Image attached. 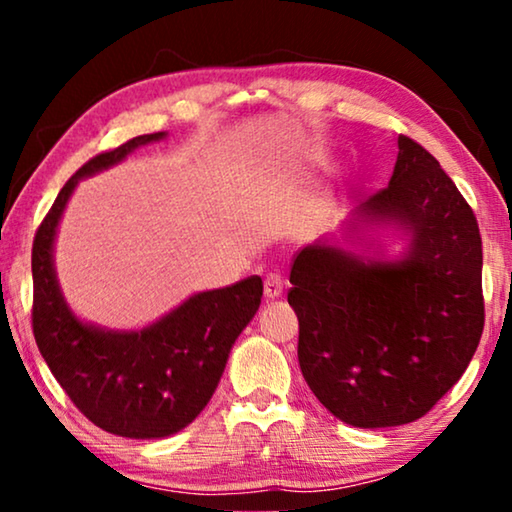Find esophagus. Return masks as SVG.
Here are the masks:
<instances>
[{
	"instance_id": "esophagus-1",
	"label": "esophagus",
	"mask_w": 512,
	"mask_h": 512,
	"mask_svg": "<svg viewBox=\"0 0 512 512\" xmlns=\"http://www.w3.org/2000/svg\"><path fill=\"white\" fill-rule=\"evenodd\" d=\"M282 289H284V282L282 277L277 273H268L266 280H264V298L266 300H275L282 296Z\"/></svg>"
}]
</instances>
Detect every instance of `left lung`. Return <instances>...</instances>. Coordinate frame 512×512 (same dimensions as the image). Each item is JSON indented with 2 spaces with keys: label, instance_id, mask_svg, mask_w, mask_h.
Instances as JSON below:
<instances>
[{
  "label": "left lung",
  "instance_id": "obj_1",
  "mask_svg": "<svg viewBox=\"0 0 512 512\" xmlns=\"http://www.w3.org/2000/svg\"><path fill=\"white\" fill-rule=\"evenodd\" d=\"M391 183L357 205L343 241L305 246L291 266L302 377L325 409L361 429L422 418L452 388L483 332L481 235L438 160L397 137ZM391 229V258L370 231Z\"/></svg>",
  "mask_w": 512,
  "mask_h": 512
}]
</instances>
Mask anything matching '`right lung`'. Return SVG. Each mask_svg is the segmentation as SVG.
<instances>
[{
    "instance_id": "add662e5",
    "label": "right lung",
    "mask_w": 512,
    "mask_h": 512,
    "mask_svg": "<svg viewBox=\"0 0 512 512\" xmlns=\"http://www.w3.org/2000/svg\"><path fill=\"white\" fill-rule=\"evenodd\" d=\"M167 133L140 135L99 153L67 180L33 239V336L69 400L115 436L167 438L192 424L219 386L237 336L257 314L262 277L201 291L142 329H106L74 314L54 266L58 223L79 180L115 167Z\"/></svg>"
}]
</instances>
